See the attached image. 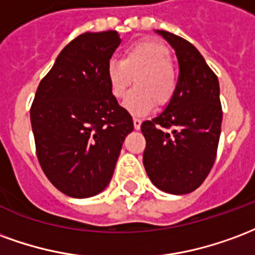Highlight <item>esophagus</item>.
<instances>
[{
    "label": "esophagus",
    "instance_id": "esophagus-1",
    "mask_svg": "<svg viewBox=\"0 0 255 255\" xmlns=\"http://www.w3.org/2000/svg\"><path fill=\"white\" fill-rule=\"evenodd\" d=\"M133 125H134V129H140V126H141V120L140 118H133Z\"/></svg>",
    "mask_w": 255,
    "mask_h": 255
}]
</instances>
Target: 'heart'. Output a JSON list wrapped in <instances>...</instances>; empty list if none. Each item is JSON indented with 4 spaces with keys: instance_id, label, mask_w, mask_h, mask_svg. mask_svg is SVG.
<instances>
[{
    "instance_id": "obj_1",
    "label": "heart",
    "mask_w": 255,
    "mask_h": 255,
    "mask_svg": "<svg viewBox=\"0 0 255 255\" xmlns=\"http://www.w3.org/2000/svg\"><path fill=\"white\" fill-rule=\"evenodd\" d=\"M137 87L126 96L124 106L133 115H144L155 107H164L174 98L178 77L171 53L156 40H140L131 44L122 61L113 59L107 68L111 91L115 98H124L133 83Z\"/></svg>"
}]
</instances>
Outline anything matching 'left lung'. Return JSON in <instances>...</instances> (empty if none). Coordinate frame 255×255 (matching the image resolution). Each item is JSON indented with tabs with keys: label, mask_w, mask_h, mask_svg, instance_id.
Masks as SVG:
<instances>
[{
	"label": "left lung",
	"mask_w": 255,
	"mask_h": 255,
	"mask_svg": "<svg viewBox=\"0 0 255 255\" xmlns=\"http://www.w3.org/2000/svg\"><path fill=\"white\" fill-rule=\"evenodd\" d=\"M157 32L175 50L179 76L166 110L141 125L146 141L142 163L156 187L187 194L201 186L216 159L223 120L219 80L190 42Z\"/></svg>",
	"instance_id": "left-lung-1"
}]
</instances>
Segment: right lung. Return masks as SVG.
I'll use <instances>...</instances> for the list:
<instances>
[{"label": "right lung", "mask_w": 255, "mask_h": 255, "mask_svg": "<svg viewBox=\"0 0 255 255\" xmlns=\"http://www.w3.org/2000/svg\"><path fill=\"white\" fill-rule=\"evenodd\" d=\"M120 43L117 31L79 35L59 53L33 98L29 115L39 164L66 196L87 198L103 190L134 129L107 77Z\"/></svg>", "instance_id": "obj_1"}]
</instances>
